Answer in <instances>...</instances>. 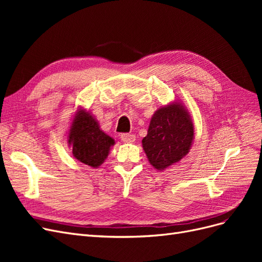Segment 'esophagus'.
<instances>
[{
  "label": "esophagus",
  "mask_w": 262,
  "mask_h": 262,
  "mask_svg": "<svg viewBox=\"0 0 262 262\" xmlns=\"http://www.w3.org/2000/svg\"><path fill=\"white\" fill-rule=\"evenodd\" d=\"M120 139L122 142H125V143H132V142L136 141V136L130 133H122L120 136Z\"/></svg>",
  "instance_id": "1"
}]
</instances>
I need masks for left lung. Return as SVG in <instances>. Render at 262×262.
Instances as JSON below:
<instances>
[{"label":"left lung","instance_id":"8db88e82","mask_svg":"<svg viewBox=\"0 0 262 262\" xmlns=\"http://www.w3.org/2000/svg\"><path fill=\"white\" fill-rule=\"evenodd\" d=\"M193 139L191 116L182 102L172 101L154 113L142 146L149 164L162 171L189 153Z\"/></svg>","mask_w":262,"mask_h":262}]
</instances>
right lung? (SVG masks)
Returning <instances> with one entry per match:
<instances>
[{
  "label": "right lung",
  "mask_w": 262,
  "mask_h": 262,
  "mask_svg": "<svg viewBox=\"0 0 262 262\" xmlns=\"http://www.w3.org/2000/svg\"><path fill=\"white\" fill-rule=\"evenodd\" d=\"M68 144L77 161L97 168L105 162L115 140L100 129L90 112L78 108L70 125Z\"/></svg>",
  "instance_id": "right-lung-1"
}]
</instances>
